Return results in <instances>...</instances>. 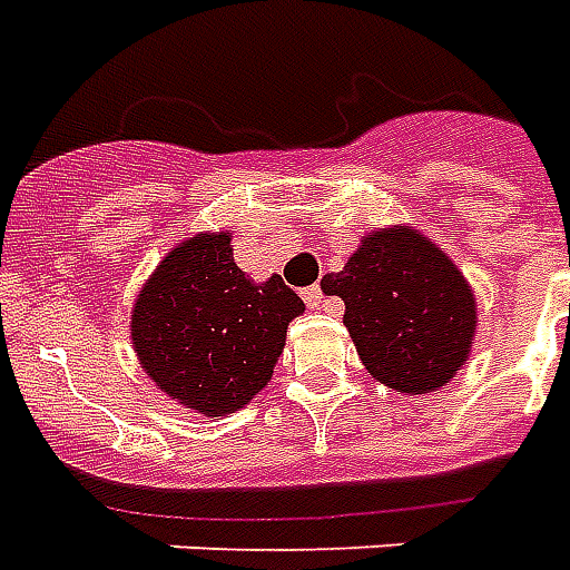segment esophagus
Segmentation results:
<instances>
[{"instance_id":"34e87169","label":"esophagus","mask_w":570,"mask_h":570,"mask_svg":"<svg viewBox=\"0 0 570 570\" xmlns=\"http://www.w3.org/2000/svg\"><path fill=\"white\" fill-rule=\"evenodd\" d=\"M302 296H305L307 307H326V296H323V289H320V284L307 286Z\"/></svg>"}]
</instances>
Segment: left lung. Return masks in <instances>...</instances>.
I'll list each match as a JSON object with an SVG mask.
<instances>
[{"label":"left lung","instance_id":"left-lung-1","mask_svg":"<svg viewBox=\"0 0 570 570\" xmlns=\"http://www.w3.org/2000/svg\"><path fill=\"white\" fill-rule=\"evenodd\" d=\"M344 298V326L362 365L395 392L441 390L468 362L478 302L465 274L414 226L371 232L344 272L328 277Z\"/></svg>","mask_w":570,"mask_h":570}]
</instances>
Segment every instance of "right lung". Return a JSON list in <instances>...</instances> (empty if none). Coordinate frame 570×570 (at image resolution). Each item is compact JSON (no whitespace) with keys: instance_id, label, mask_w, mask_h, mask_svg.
Returning a JSON list of instances; mask_svg holds the SVG:
<instances>
[{"instance_id":"1","label":"right lung","mask_w":570,"mask_h":570,"mask_svg":"<svg viewBox=\"0 0 570 570\" xmlns=\"http://www.w3.org/2000/svg\"><path fill=\"white\" fill-rule=\"evenodd\" d=\"M302 311L281 274L253 284L235 265L232 232H202L171 247L141 286L132 347L156 390L202 416H226L272 381Z\"/></svg>"}]
</instances>
